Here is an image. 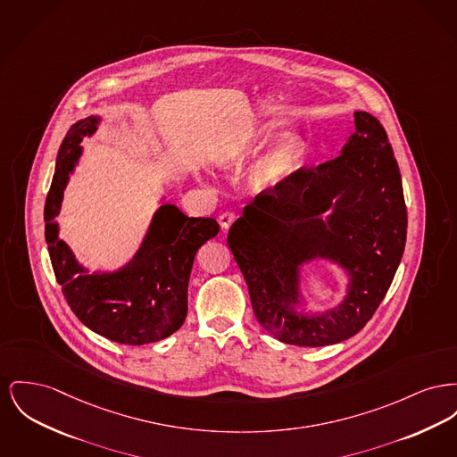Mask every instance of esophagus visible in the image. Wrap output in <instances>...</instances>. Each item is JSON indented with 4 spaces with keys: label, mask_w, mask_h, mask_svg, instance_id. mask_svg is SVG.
I'll list each match as a JSON object with an SVG mask.
<instances>
[{
    "label": "esophagus",
    "mask_w": 457,
    "mask_h": 457,
    "mask_svg": "<svg viewBox=\"0 0 457 457\" xmlns=\"http://www.w3.org/2000/svg\"><path fill=\"white\" fill-rule=\"evenodd\" d=\"M237 220V214L235 212H222V214L219 215V224H220V228L226 231V229H229V226L233 224Z\"/></svg>",
    "instance_id": "obj_1"
}]
</instances>
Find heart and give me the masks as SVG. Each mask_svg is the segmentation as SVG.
Segmentation results:
<instances>
[{"mask_svg": "<svg viewBox=\"0 0 457 457\" xmlns=\"http://www.w3.org/2000/svg\"><path fill=\"white\" fill-rule=\"evenodd\" d=\"M266 139H268L266 136L253 133L243 145L220 150L215 155V162L222 167H228V165L246 161L262 148ZM303 157H305V141L302 136L296 133H287L281 136L264 155V159L253 169L250 176L252 187L259 191L281 187L295 172Z\"/></svg>", "mask_w": 457, "mask_h": 457, "instance_id": "obj_1", "label": "heart"}]
</instances>
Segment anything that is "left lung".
Returning <instances> with one entry per match:
<instances>
[{"instance_id": "left-lung-1", "label": "left lung", "mask_w": 457, "mask_h": 457, "mask_svg": "<svg viewBox=\"0 0 457 457\" xmlns=\"http://www.w3.org/2000/svg\"><path fill=\"white\" fill-rule=\"evenodd\" d=\"M353 124L337 159L298 169L257 196L228 233L253 314L283 344L324 347L359 333L403 259L407 211L399 165L376 117L357 110ZM314 260L348 278L343 302L324 313L309 312L301 290L303 266Z\"/></svg>"}]
</instances>
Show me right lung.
I'll list each match as a JSON object with an SVG mask.
<instances>
[{
  "label": "right lung",
  "instance_id": "1",
  "mask_svg": "<svg viewBox=\"0 0 457 457\" xmlns=\"http://www.w3.org/2000/svg\"><path fill=\"white\" fill-rule=\"evenodd\" d=\"M100 122V115L78 120L60 146L45 205V238L56 281L84 326L117 344H154L170 337L187 320L195 255L217 237L219 224L212 217H188L162 196V205L128 264L115 270L82 266L60 238L56 215L81 161L82 137L95 135Z\"/></svg>",
  "mask_w": 457,
  "mask_h": 457
}]
</instances>
